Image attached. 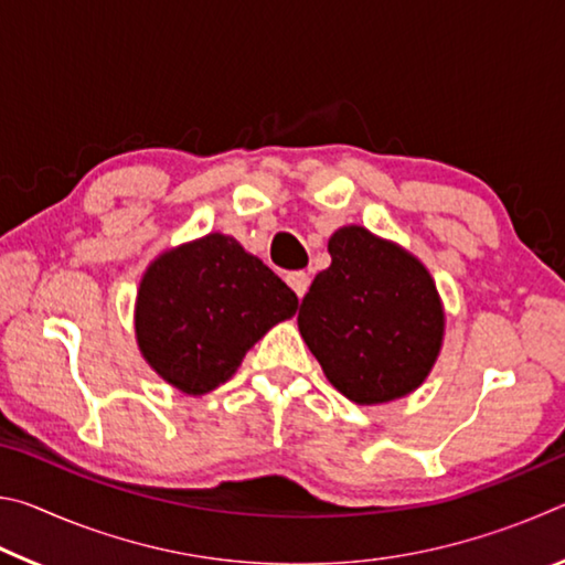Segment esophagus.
I'll return each instance as SVG.
<instances>
[{
  "label": "esophagus",
  "mask_w": 565,
  "mask_h": 565,
  "mask_svg": "<svg viewBox=\"0 0 565 565\" xmlns=\"http://www.w3.org/2000/svg\"><path fill=\"white\" fill-rule=\"evenodd\" d=\"M286 284L291 286V289L296 291V296H301L309 291V274L306 271H291V274H286Z\"/></svg>",
  "instance_id": "obj_1"
}]
</instances>
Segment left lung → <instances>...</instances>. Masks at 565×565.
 Listing matches in <instances>:
<instances>
[{"label": "left lung", "instance_id": "1", "mask_svg": "<svg viewBox=\"0 0 565 565\" xmlns=\"http://www.w3.org/2000/svg\"><path fill=\"white\" fill-rule=\"evenodd\" d=\"M329 254L331 266L317 274L296 319L323 376L359 406L414 394L446 333L431 271L408 248L359 224L337 228Z\"/></svg>", "mask_w": 565, "mask_h": 565}]
</instances>
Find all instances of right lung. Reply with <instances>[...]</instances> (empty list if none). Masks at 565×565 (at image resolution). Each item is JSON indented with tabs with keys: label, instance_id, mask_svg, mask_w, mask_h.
<instances>
[{
	"label": "right lung",
	"instance_id": "1",
	"mask_svg": "<svg viewBox=\"0 0 565 565\" xmlns=\"http://www.w3.org/2000/svg\"><path fill=\"white\" fill-rule=\"evenodd\" d=\"M299 299L234 236L212 232L164 248L141 274L134 337L141 356L181 394L204 396L226 384L246 351Z\"/></svg>",
	"mask_w": 565,
	"mask_h": 565
}]
</instances>
